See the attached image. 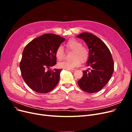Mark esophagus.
<instances>
[{
  "instance_id": "34e87169",
  "label": "esophagus",
  "mask_w": 132,
  "mask_h": 132,
  "mask_svg": "<svg viewBox=\"0 0 132 132\" xmlns=\"http://www.w3.org/2000/svg\"><path fill=\"white\" fill-rule=\"evenodd\" d=\"M68 70H69V71H71V72H73V71L76 70V69H68Z\"/></svg>"
}]
</instances>
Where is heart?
Masks as SVG:
<instances>
[{"mask_svg": "<svg viewBox=\"0 0 132 132\" xmlns=\"http://www.w3.org/2000/svg\"><path fill=\"white\" fill-rule=\"evenodd\" d=\"M82 43L77 39L71 38L66 43L68 49L72 50L70 61H64L58 64V66L61 68L65 69H72L75 67L80 65L81 62L87 61L89 56V52L86 47L82 46ZM64 52L63 47L59 46L55 52V56L58 60H62L64 58Z\"/></svg>", "mask_w": 132, "mask_h": 132, "instance_id": "b5f03b06", "label": "heart"}]
</instances>
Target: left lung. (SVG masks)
<instances>
[{
    "label": "left lung",
    "instance_id": "obj_1",
    "mask_svg": "<svg viewBox=\"0 0 132 132\" xmlns=\"http://www.w3.org/2000/svg\"><path fill=\"white\" fill-rule=\"evenodd\" d=\"M77 37L82 39L89 49L86 66L91 70H83L82 77L78 81L81 90L88 93L100 91L109 81L114 71V62L110 51L101 39L95 35L83 32ZM90 69V68H89Z\"/></svg>",
    "mask_w": 132,
    "mask_h": 132
}]
</instances>
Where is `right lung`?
Wrapping results in <instances>:
<instances>
[{
  "mask_svg": "<svg viewBox=\"0 0 132 132\" xmlns=\"http://www.w3.org/2000/svg\"><path fill=\"white\" fill-rule=\"evenodd\" d=\"M64 41V38L57 35L44 34L23 49L20 68L23 80L32 90L47 93L57 86L62 69H48L56 64L55 52Z\"/></svg>",
  "mask_w": 132,
  "mask_h": 132,
  "instance_id": "1",
  "label": "right lung"
}]
</instances>
